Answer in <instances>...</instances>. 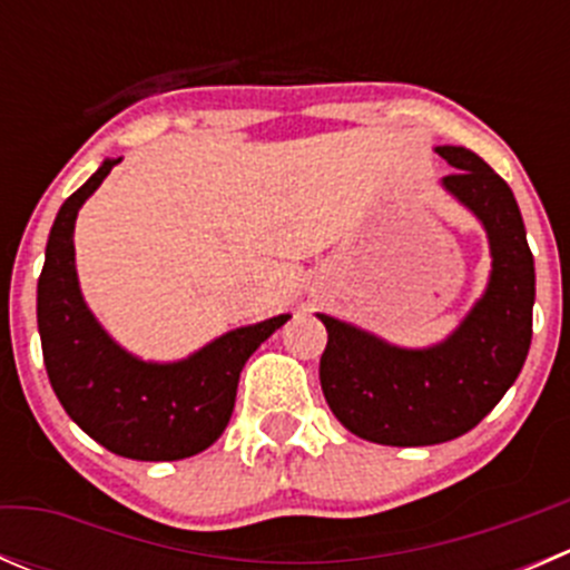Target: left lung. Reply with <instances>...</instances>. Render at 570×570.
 <instances>
[{
    "mask_svg": "<svg viewBox=\"0 0 570 570\" xmlns=\"http://www.w3.org/2000/svg\"><path fill=\"white\" fill-rule=\"evenodd\" d=\"M435 151L458 168L441 187L485 228V292L430 347H400L317 314L327 331L320 383L333 416L358 439L386 446L444 444L476 428L515 383L532 342L534 262L513 189L469 148Z\"/></svg>",
    "mask_w": 570,
    "mask_h": 570,
    "instance_id": "left-lung-1",
    "label": "left lung"
}]
</instances>
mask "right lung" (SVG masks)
Listing matches in <instances>:
<instances>
[{"label": "right lung", "instance_id": "add662e5", "mask_svg": "<svg viewBox=\"0 0 570 570\" xmlns=\"http://www.w3.org/2000/svg\"><path fill=\"white\" fill-rule=\"evenodd\" d=\"M120 163L105 159L55 217L38 278V333L51 389L94 441L131 461H181L215 444L232 419L239 372L289 314L234 327L181 361H142L101 327L79 289L73 223Z\"/></svg>", "mask_w": 570, "mask_h": 570}]
</instances>
